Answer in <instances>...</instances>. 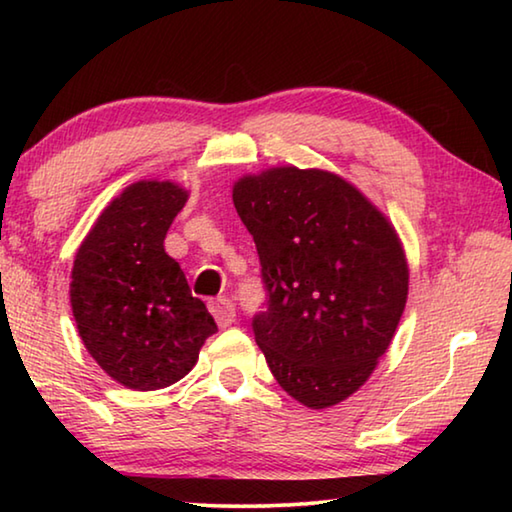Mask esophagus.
<instances>
[{
  "label": "esophagus",
  "mask_w": 512,
  "mask_h": 512,
  "mask_svg": "<svg viewBox=\"0 0 512 512\" xmlns=\"http://www.w3.org/2000/svg\"><path fill=\"white\" fill-rule=\"evenodd\" d=\"M210 311L216 323H219V327H230L232 323H235L237 318V311H235V305H232L230 298H216L210 302Z\"/></svg>",
  "instance_id": "esophagus-1"
}]
</instances>
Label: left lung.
I'll list each match as a JSON object with an SVG mask.
<instances>
[{"instance_id": "left-lung-1", "label": "left lung", "mask_w": 512, "mask_h": 512, "mask_svg": "<svg viewBox=\"0 0 512 512\" xmlns=\"http://www.w3.org/2000/svg\"><path fill=\"white\" fill-rule=\"evenodd\" d=\"M255 239L266 309L253 318L268 368L309 409L343 402L388 350L409 296L391 221L348 180L273 167L232 187Z\"/></svg>"}]
</instances>
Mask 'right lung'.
Here are the masks:
<instances>
[{
  "label": "right lung",
  "instance_id": "right-lung-1",
  "mask_svg": "<svg viewBox=\"0 0 512 512\" xmlns=\"http://www.w3.org/2000/svg\"><path fill=\"white\" fill-rule=\"evenodd\" d=\"M169 180H140L99 214L76 250L69 302L92 359L133 391H158L196 366L210 311L189 291L164 237L187 203Z\"/></svg>",
  "mask_w": 512,
  "mask_h": 512
}]
</instances>
